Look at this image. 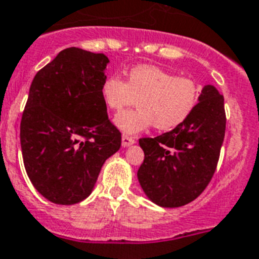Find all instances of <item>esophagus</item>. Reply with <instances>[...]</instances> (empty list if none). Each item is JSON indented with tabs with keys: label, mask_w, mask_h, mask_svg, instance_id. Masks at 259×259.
I'll use <instances>...</instances> for the list:
<instances>
[{
	"label": "esophagus",
	"mask_w": 259,
	"mask_h": 259,
	"mask_svg": "<svg viewBox=\"0 0 259 259\" xmlns=\"http://www.w3.org/2000/svg\"><path fill=\"white\" fill-rule=\"evenodd\" d=\"M134 142H136L134 137H130V136H127V134H123V136H122V146L133 145Z\"/></svg>",
	"instance_id": "obj_1"
}]
</instances>
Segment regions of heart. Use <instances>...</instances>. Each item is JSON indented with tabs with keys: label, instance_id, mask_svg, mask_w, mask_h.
Returning a JSON list of instances; mask_svg holds the SVG:
<instances>
[{
	"label": "heart",
	"instance_id": "1",
	"mask_svg": "<svg viewBox=\"0 0 259 259\" xmlns=\"http://www.w3.org/2000/svg\"><path fill=\"white\" fill-rule=\"evenodd\" d=\"M102 101L110 110L119 111L138 98V107L115 117L125 133L136 134L154 125L158 130H172L184 123L200 98V86L189 76H176L157 66L141 64L130 68L126 82L117 75L103 80Z\"/></svg>",
	"mask_w": 259,
	"mask_h": 259
}]
</instances>
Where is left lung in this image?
<instances>
[{"label":"left lung","instance_id":"obj_1","mask_svg":"<svg viewBox=\"0 0 259 259\" xmlns=\"http://www.w3.org/2000/svg\"><path fill=\"white\" fill-rule=\"evenodd\" d=\"M225 132V98L207 84L184 123L154 138H140L145 158L137 176L146 196L168 208L195 200L215 173Z\"/></svg>","mask_w":259,"mask_h":259}]
</instances>
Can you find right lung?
<instances>
[{
	"label": "right lung",
	"mask_w": 259,
	"mask_h": 259,
	"mask_svg": "<svg viewBox=\"0 0 259 259\" xmlns=\"http://www.w3.org/2000/svg\"><path fill=\"white\" fill-rule=\"evenodd\" d=\"M107 63L103 54L71 47L30 84L20 125L22 160L34 188L55 204L84 200L121 148L101 97Z\"/></svg>",
	"instance_id": "right-lung-1"
}]
</instances>
